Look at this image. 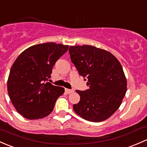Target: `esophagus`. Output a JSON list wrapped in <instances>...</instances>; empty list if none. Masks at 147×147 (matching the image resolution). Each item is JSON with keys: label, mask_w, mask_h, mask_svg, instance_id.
Returning a JSON list of instances; mask_svg holds the SVG:
<instances>
[{"label": "esophagus", "mask_w": 147, "mask_h": 147, "mask_svg": "<svg viewBox=\"0 0 147 147\" xmlns=\"http://www.w3.org/2000/svg\"><path fill=\"white\" fill-rule=\"evenodd\" d=\"M65 92H66V93H67V94H71V93H73V92H74V91L72 90V89H65Z\"/></svg>", "instance_id": "obj_1"}]
</instances>
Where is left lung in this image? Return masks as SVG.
<instances>
[{
    "label": "left lung",
    "mask_w": 147,
    "mask_h": 147,
    "mask_svg": "<svg viewBox=\"0 0 147 147\" xmlns=\"http://www.w3.org/2000/svg\"><path fill=\"white\" fill-rule=\"evenodd\" d=\"M69 53L89 86L85 91H76L80 101L73 105V110L88 121L106 120L118 110L127 91L120 62L110 52L89 45L69 46Z\"/></svg>",
    "instance_id": "1"
}]
</instances>
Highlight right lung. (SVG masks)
Returning a JSON list of instances; mask_svg holds the SVG:
<instances>
[{"label": "right lung", "instance_id": "obj_1", "mask_svg": "<svg viewBox=\"0 0 147 147\" xmlns=\"http://www.w3.org/2000/svg\"><path fill=\"white\" fill-rule=\"evenodd\" d=\"M69 46L53 42L28 48L12 65L7 92L14 107L24 118H43L52 112L64 88L48 82L52 69Z\"/></svg>", "mask_w": 147, "mask_h": 147}]
</instances>
